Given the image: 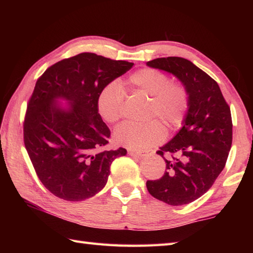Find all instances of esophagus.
<instances>
[{"label": "esophagus", "instance_id": "obj_1", "mask_svg": "<svg viewBox=\"0 0 253 253\" xmlns=\"http://www.w3.org/2000/svg\"><path fill=\"white\" fill-rule=\"evenodd\" d=\"M128 154L131 155V157H138V158H143L146 157V152H137V151H128Z\"/></svg>", "mask_w": 253, "mask_h": 253}]
</instances>
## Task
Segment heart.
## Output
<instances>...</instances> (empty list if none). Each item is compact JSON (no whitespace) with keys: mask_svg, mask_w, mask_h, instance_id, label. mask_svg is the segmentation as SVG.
Masks as SVG:
<instances>
[{"mask_svg":"<svg viewBox=\"0 0 253 253\" xmlns=\"http://www.w3.org/2000/svg\"><path fill=\"white\" fill-rule=\"evenodd\" d=\"M132 92L151 98L149 118H159L168 129L179 128L189 106V94L184 85L171 84L168 75L154 68H142L129 77ZM124 102L123 91L115 84H109L100 91L96 109L100 117L107 124L121 118ZM164 137V128L158 121L146 125L124 123L116 128L113 139L117 146L142 151L154 146Z\"/></svg>","mask_w":253,"mask_h":253,"instance_id":"obj_1","label":"heart"}]
</instances>
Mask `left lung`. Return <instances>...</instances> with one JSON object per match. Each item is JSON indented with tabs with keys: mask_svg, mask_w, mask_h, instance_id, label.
I'll list each match as a JSON object with an SVG mask.
<instances>
[{
	"mask_svg": "<svg viewBox=\"0 0 253 253\" xmlns=\"http://www.w3.org/2000/svg\"><path fill=\"white\" fill-rule=\"evenodd\" d=\"M147 66L168 72L189 94L182 127L157 152L165 161V173L148 180L150 195L169 206L197 200L221 174L233 140L230 109L217 83L182 57H160Z\"/></svg>",
	"mask_w": 253,
	"mask_h": 253,
	"instance_id": "1",
	"label": "left lung"
}]
</instances>
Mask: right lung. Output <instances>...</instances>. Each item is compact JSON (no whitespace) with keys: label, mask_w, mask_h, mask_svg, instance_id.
<instances>
[{"label":"right lung","mask_w":253,"mask_h":253,"mask_svg":"<svg viewBox=\"0 0 253 253\" xmlns=\"http://www.w3.org/2000/svg\"><path fill=\"white\" fill-rule=\"evenodd\" d=\"M133 66L80 53L49 67L27 105L24 141L42 184L66 201H83L103 189L110 166L127 150H104L111 131L100 117V91ZM62 104L67 107H62Z\"/></svg>","instance_id":"1"}]
</instances>
